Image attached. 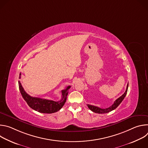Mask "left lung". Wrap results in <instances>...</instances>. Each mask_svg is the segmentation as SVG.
<instances>
[{
	"label": "left lung",
	"mask_w": 148,
	"mask_h": 148,
	"mask_svg": "<svg viewBox=\"0 0 148 148\" xmlns=\"http://www.w3.org/2000/svg\"><path fill=\"white\" fill-rule=\"evenodd\" d=\"M128 88V84H127V87H126V91L124 92V94L122 96H121L119 98H118L117 99H116L115 101V102H114V103L111 105V106L107 108L102 109V108H99L98 107H95V106H94V105H89V104H87V106H88V108L90 110H91L92 112H94L95 113L106 114V113H108L109 112H111L112 110L116 108L119 106V105L122 102V101H123V99L125 97V96L126 95V93H127Z\"/></svg>",
	"instance_id": "left-lung-1"
}]
</instances>
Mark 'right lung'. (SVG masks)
Returning <instances> with one entry per match:
<instances>
[{
    "label": "right lung",
    "instance_id": "add662e5",
    "mask_svg": "<svg viewBox=\"0 0 148 148\" xmlns=\"http://www.w3.org/2000/svg\"><path fill=\"white\" fill-rule=\"evenodd\" d=\"M21 78L20 73L19 78ZM18 87L23 99L26 101L29 106L33 110L41 113L52 114L58 111L64 105L68 95V90L71 86H68L65 90L61 91L62 98L59 101H54L46 99H42L37 97H33L29 95L24 90L22 84L18 81Z\"/></svg>",
    "mask_w": 148,
    "mask_h": 148
}]
</instances>
